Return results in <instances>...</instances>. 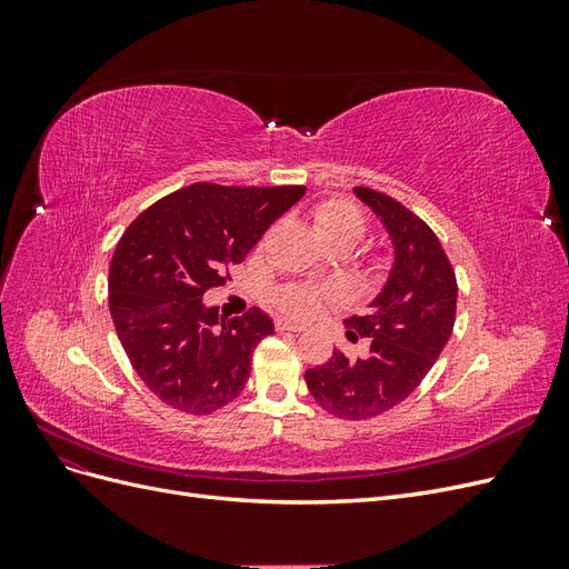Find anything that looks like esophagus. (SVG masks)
<instances>
[{
	"label": "esophagus",
	"instance_id": "esophagus-1",
	"mask_svg": "<svg viewBox=\"0 0 569 569\" xmlns=\"http://www.w3.org/2000/svg\"><path fill=\"white\" fill-rule=\"evenodd\" d=\"M274 327H278L280 332H284V330H289V332H303L306 330L301 322H291V320H282V318L274 322Z\"/></svg>",
	"mask_w": 569,
	"mask_h": 569
}]
</instances>
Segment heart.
Returning <instances> with one entry per match:
<instances>
[{"mask_svg": "<svg viewBox=\"0 0 569 569\" xmlns=\"http://www.w3.org/2000/svg\"><path fill=\"white\" fill-rule=\"evenodd\" d=\"M313 226L325 244H341L351 249L366 232V218L356 203L347 199H327L313 209ZM325 291L316 287H287L280 295V306L287 313L311 318L320 311Z\"/></svg>", "mask_w": 569, "mask_h": 569, "instance_id": "1", "label": "heart"}]
</instances>
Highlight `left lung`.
<instances>
[{"mask_svg":"<svg viewBox=\"0 0 569 569\" xmlns=\"http://www.w3.org/2000/svg\"><path fill=\"white\" fill-rule=\"evenodd\" d=\"M353 194L380 218L391 242V266L366 316L343 320L347 339L368 337V351L349 358L335 349L306 370L313 399L337 418L382 416L416 391L443 351L456 322V274L437 234L406 206L368 187Z\"/></svg>","mask_w":569,"mask_h":569,"instance_id":"8db88e82","label":"left lung"}]
</instances>
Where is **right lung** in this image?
<instances>
[{
	"label": "right lung",
	"mask_w": 569,
	"mask_h": 569,
	"mask_svg": "<svg viewBox=\"0 0 569 569\" xmlns=\"http://www.w3.org/2000/svg\"><path fill=\"white\" fill-rule=\"evenodd\" d=\"M306 187L197 182L130 222L109 268V308L134 372L159 399L192 416L242 393L258 341L274 335L261 308L218 318L203 295L226 284L258 239Z\"/></svg>",
	"instance_id": "1"
}]
</instances>
